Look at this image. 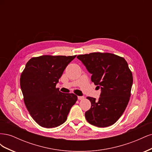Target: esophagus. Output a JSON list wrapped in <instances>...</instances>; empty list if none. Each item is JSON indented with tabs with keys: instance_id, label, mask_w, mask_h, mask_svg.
Returning a JSON list of instances; mask_svg holds the SVG:
<instances>
[{
	"instance_id": "1",
	"label": "esophagus",
	"mask_w": 152,
	"mask_h": 152,
	"mask_svg": "<svg viewBox=\"0 0 152 152\" xmlns=\"http://www.w3.org/2000/svg\"><path fill=\"white\" fill-rule=\"evenodd\" d=\"M84 98V96H78V99H79V100H82Z\"/></svg>"
}]
</instances>
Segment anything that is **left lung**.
I'll return each instance as SVG.
<instances>
[{"label":"left lung","instance_id":"8db88e82","mask_svg":"<svg viewBox=\"0 0 152 152\" xmlns=\"http://www.w3.org/2000/svg\"><path fill=\"white\" fill-rule=\"evenodd\" d=\"M91 73V81L101 88L98 100L87 97L91 108L87 121L98 127L113 125L123 114L131 96L132 74L125 59L108 53H93L77 57Z\"/></svg>","mask_w":152,"mask_h":152}]
</instances>
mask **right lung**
I'll use <instances>...</instances> for the list:
<instances>
[{
    "mask_svg": "<svg viewBox=\"0 0 152 152\" xmlns=\"http://www.w3.org/2000/svg\"><path fill=\"white\" fill-rule=\"evenodd\" d=\"M75 56L44 55L31 58L20 77L24 102L30 115L39 126L56 127L65 122L77 96L63 93L56 84Z\"/></svg>",
    "mask_w": 152,
    "mask_h": 152,
    "instance_id": "right-lung-1",
    "label": "right lung"
}]
</instances>
